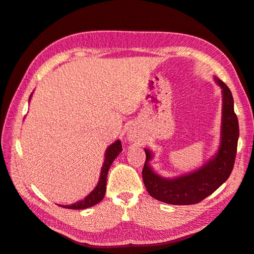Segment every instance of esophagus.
<instances>
[{
  "label": "esophagus",
  "mask_w": 254,
  "mask_h": 254,
  "mask_svg": "<svg viewBox=\"0 0 254 254\" xmlns=\"http://www.w3.org/2000/svg\"><path fill=\"white\" fill-rule=\"evenodd\" d=\"M128 139L130 141H134L137 139V133H136V131L134 130H130L129 131V133H128Z\"/></svg>",
  "instance_id": "esophagus-1"
}]
</instances>
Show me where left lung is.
<instances>
[{
    "instance_id": "1",
    "label": "left lung",
    "mask_w": 254,
    "mask_h": 254,
    "mask_svg": "<svg viewBox=\"0 0 254 254\" xmlns=\"http://www.w3.org/2000/svg\"><path fill=\"white\" fill-rule=\"evenodd\" d=\"M222 94L220 143L217 152L197 170L177 178H163L153 171L149 161L153 153L144 148L146 162L142 170L143 183L153 198L171 205H192L213 194L225 183L234 169L239 123L234 110L231 91L218 77H214Z\"/></svg>"
}]
</instances>
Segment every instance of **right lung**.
<instances>
[{"label":"right lung","mask_w":254,"mask_h":254,"mask_svg":"<svg viewBox=\"0 0 254 254\" xmlns=\"http://www.w3.org/2000/svg\"><path fill=\"white\" fill-rule=\"evenodd\" d=\"M32 94H30V96H29V101H30V97H32ZM122 150H123V147H122V142L120 139H118V140H116L114 143H112L111 146H108V148L105 151L104 163H103L102 169H101L100 180H98V183L94 188V190H93L89 195L85 196L83 199L75 201L74 204L59 205V206L64 207V208H69V209H85V208H89V207H92V206H94V205L100 203V201L104 198V196H105L108 170H110L112 163L114 162V160H115L118 154L122 152Z\"/></svg>","instance_id":"right-lung-1"}]
</instances>
